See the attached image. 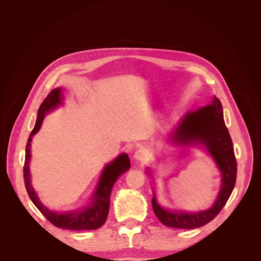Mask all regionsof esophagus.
I'll list each match as a JSON object with an SVG mask.
<instances>
[{"instance_id": "obj_1", "label": "esophagus", "mask_w": 261, "mask_h": 261, "mask_svg": "<svg viewBox=\"0 0 261 261\" xmlns=\"http://www.w3.org/2000/svg\"><path fill=\"white\" fill-rule=\"evenodd\" d=\"M134 156H135V159L138 161H146L148 159V153L144 149H138Z\"/></svg>"}]
</instances>
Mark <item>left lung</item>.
Returning a JSON list of instances; mask_svg holds the SVG:
<instances>
[{"instance_id":"1","label":"left lung","mask_w":261,"mask_h":261,"mask_svg":"<svg viewBox=\"0 0 261 261\" xmlns=\"http://www.w3.org/2000/svg\"><path fill=\"white\" fill-rule=\"evenodd\" d=\"M174 138L184 144L199 143L207 147L222 173V187L215 204L206 211L195 213L167 211L158 204L153 196V212L165 226L175 228L200 227L209 223L222 210L233 192L238 173L233 143L223 120L220 100L213 96L210 106L186 114L174 133Z\"/></svg>"}]
</instances>
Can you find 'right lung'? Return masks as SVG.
Returning a JSON list of instances; mask_svg holds the SVG:
<instances>
[{
	"instance_id": "right-lung-1",
	"label": "right lung",
	"mask_w": 261,
	"mask_h": 261,
	"mask_svg": "<svg viewBox=\"0 0 261 261\" xmlns=\"http://www.w3.org/2000/svg\"><path fill=\"white\" fill-rule=\"evenodd\" d=\"M61 103V88L53 89L46 98L43 100L40 108L38 110V117L35 127L31 132L26 146V155L25 163H23V181H25L26 191L30 197L31 201L35 206L41 211L42 215L48 219L50 222L57 227L65 228V230H97L101 225H103L108 218V213L110 209V195L113 188V185L117 178L123 173L130 169L129 158L126 153L118 155L114 161L108 164L99 181L98 188L94 194V198L92 203L88 208L76 212H52L46 209L43 204L39 201L38 196L34 191L33 186L30 185V173H29V160H30V143L31 138L41 127L44 114L49 112L50 110Z\"/></svg>"
}]
</instances>
